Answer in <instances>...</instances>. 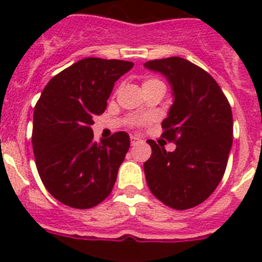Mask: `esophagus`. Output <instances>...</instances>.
Listing matches in <instances>:
<instances>
[{"mask_svg":"<svg viewBox=\"0 0 262 262\" xmlns=\"http://www.w3.org/2000/svg\"><path fill=\"white\" fill-rule=\"evenodd\" d=\"M140 142V139L136 138V136H131V145H135Z\"/></svg>","mask_w":262,"mask_h":262,"instance_id":"34e87169","label":"esophagus"}]
</instances>
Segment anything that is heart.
Listing matches in <instances>:
<instances>
[{"mask_svg":"<svg viewBox=\"0 0 262 262\" xmlns=\"http://www.w3.org/2000/svg\"><path fill=\"white\" fill-rule=\"evenodd\" d=\"M159 85H164L163 81L157 80V78H147L143 82V89H147V88H152V86H159ZM165 86V85H164Z\"/></svg>","mask_w":262,"mask_h":262,"instance_id":"1","label":"heart"}]
</instances>
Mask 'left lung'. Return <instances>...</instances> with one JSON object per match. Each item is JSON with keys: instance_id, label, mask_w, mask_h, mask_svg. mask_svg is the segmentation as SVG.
I'll use <instances>...</instances> for the list:
<instances>
[{"instance_id": "left-lung-1", "label": "left lung", "mask_w": 262, "mask_h": 262, "mask_svg": "<svg viewBox=\"0 0 262 262\" xmlns=\"http://www.w3.org/2000/svg\"><path fill=\"white\" fill-rule=\"evenodd\" d=\"M145 68L160 72L173 90V105L161 134L176 144L173 152L148 140L151 157L144 173L151 193L174 210H187L206 201L226 172L232 147L230 102L211 76L182 57L151 60Z\"/></svg>"}]
</instances>
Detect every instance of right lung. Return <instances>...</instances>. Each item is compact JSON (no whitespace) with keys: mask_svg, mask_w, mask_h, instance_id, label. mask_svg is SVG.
Returning a JSON list of instances; mask_svg holds the SVG:
<instances>
[{"mask_svg":"<svg viewBox=\"0 0 262 262\" xmlns=\"http://www.w3.org/2000/svg\"><path fill=\"white\" fill-rule=\"evenodd\" d=\"M134 67L86 57L52 77L34 108L32 149L51 195L73 209H92L110 195L129 148L124 131L94 142L92 124L107 106L115 81Z\"/></svg>","mask_w":262,"mask_h":262,"instance_id":"right-lung-1","label":"right lung"}]
</instances>
